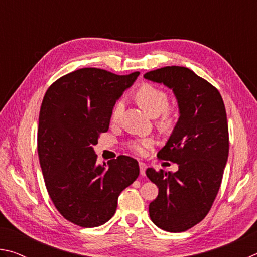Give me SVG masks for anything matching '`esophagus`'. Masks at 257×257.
Listing matches in <instances>:
<instances>
[{"label": "esophagus", "mask_w": 257, "mask_h": 257, "mask_svg": "<svg viewBox=\"0 0 257 257\" xmlns=\"http://www.w3.org/2000/svg\"><path fill=\"white\" fill-rule=\"evenodd\" d=\"M147 169V165L143 162H139V170H141V175L145 176V171Z\"/></svg>", "instance_id": "esophagus-1"}]
</instances>
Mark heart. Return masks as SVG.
Instances as JSON below:
<instances>
[{"mask_svg": "<svg viewBox=\"0 0 257 257\" xmlns=\"http://www.w3.org/2000/svg\"><path fill=\"white\" fill-rule=\"evenodd\" d=\"M136 99L139 105L151 114L152 116H156L163 112V121H169L170 113L167 110L169 105V96L167 92L159 88L158 86L152 84L142 85L136 92ZM124 102L122 98L116 99L113 104L111 110V120H118L121 112L123 111ZM154 145V141L149 137L134 138L127 142L128 149L138 155L145 154L146 150L151 149Z\"/></svg>", "mask_w": 257, "mask_h": 257, "instance_id": "b5f03b06", "label": "heart"}]
</instances>
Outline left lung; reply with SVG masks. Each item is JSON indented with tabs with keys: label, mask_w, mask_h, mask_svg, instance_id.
Returning a JSON list of instances; mask_svg holds the SVG:
<instances>
[{
	"label": "left lung",
	"mask_w": 257,
	"mask_h": 257,
	"mask_svg": "<svg viewBox=\"0 0 257 257\" xmlns=\"http://www.w3.org/2000/svg\"><path fill=\"white\" fill-rule=\"evenodd\" d=\"M146 79L175 93L180 116L161 160L178 164L175 173L146 170L159 188L150 204L151 220L169 232H182L207 215L220 189L229 154V130L222 96L214 86L185 67L146 72Z\"/></svg>",
	"instance_id": "left-lung-1"
}]
</instances>
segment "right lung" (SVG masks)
<instances>
[{
	"mask_svg": "<svg viewBox=\"0 0 257 257\" xmlns=\"http://www.w3.org/2000/svg\"><path fill=\"white\" fill-rule=\"evenodd\" d=\"M138 75L82 68L55 80L43 98L37 152L45 186L60 214L79 227L107 222L120 193L139 175L130 156L120 155L106 167L97 164L93 150L108 130L113 104Z\"/></svg>",
	"mask_w": 257,
	"mask_h": 257,
	"instance_id": "1",
	"label": "right lung"
}]
</instances>
